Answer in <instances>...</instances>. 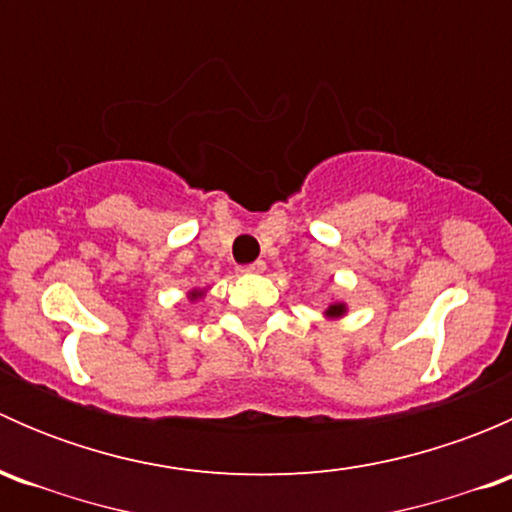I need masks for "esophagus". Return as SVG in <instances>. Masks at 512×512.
Wrapping results in <instances>:
<instances>
[{
  "instance_id": "1",
  "label": "esophagus",
  "mask_w": 512,
  "mask_h": 512,
  "mask_svg": "<svg viewBox=\"0 0 512 512\" xmlns=\"http://www.w3.org/2000/svg\"><path fill=\"white\" fill-rule=\"evenodd\" d=\"M267 270V265L262 260H257V262H252V265H245V267H240V272H245V275H260V272H265Z\"/></svg>"
}]
</instances>
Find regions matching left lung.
I'll use <instances>...</instances> for the list:
<instances>
[{"label": "left lung", "mask_w": 512, "mask_h": 512, "mask_svg": "<svg viewBox=\"0 0 512 512\" xmlns=\"http://www.w3.org/2000/svg\"><path fill=\"white\" fill-rule=\"evenodd\" d=\"M344 314H347V304H344L342 299H334V302H329L327 309H324V317L327 319H342Z\"/></svg>", "instance_id": "8db88e82"}]
</instances>
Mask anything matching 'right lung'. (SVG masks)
<instances>
[{"instance_id": "1", "label": "right lung", "mask_w": 512, "mask_h": 512, "mask_svg": "<svg viewBox=\"0 0 512 512\" xmlns=\"http://www.w3.org/2000/svg\"><path fill=\"white\" fill-rule=\"evenodd\" d=\"M205 297V289H190L188 292V299L190 302H198V299Z\"/></svg>"}]
</instances>
